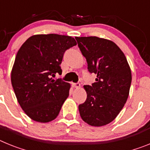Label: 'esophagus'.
Wrapping results in <instances>:
<instances>
[{
	"label": "esophagus",
	"mask_w": 150,
	"mask_h": 150,
	"mask_svg": "<svg viewBox=\"0 0 150 150\" xmlns=\"http://www.w3.org/2000/svg\"><path fill=\"white\" fill-rule=\"evenodd\" d=\"M72 86L74 87V88H79L80 87V83H72Z\"/></svg>",
	"instance_id": "34e87169"
}]
</instances>
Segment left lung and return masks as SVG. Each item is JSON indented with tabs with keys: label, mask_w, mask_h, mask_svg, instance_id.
Returning <instances> with one entry per match:
<instances>
[{
	"label": "left lung",
	"mask_w": 150,
	"mask_h": 150,
	"mask_svg": "<svg viewBox=\"0 0 150 150\" xmlns=\"http://www.w3.org/2000/svg\"><path fill=\"white\" fill-rule=\"evenodd\" d=\"M75 38L88 71L97 74L95 83L84 86L87 98L79 105V114L91 126L105 125L115 120L126 103L131 69L122 51L112 41L97 37Z\"/></svg>",
	"instance_id": "8db88e82"
}]
</instances>
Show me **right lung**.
<instances>
[{
  "label": "right lung",
  "mask_w": 150,
  "mask_h": 150,
  "mask_svg": "<svg viewBox=\"0 0 150 150\" xmlns=\"http://www.w3.org/2000/svg\"><path fill=\"white\" fill-rule=\"evenodd\" d=\"M74 38L55 34L31 36L16 56L11 72L13 90L22 109L36 122L58 116L71 86L62 79L60 64L65 51L76 46Z\"/></svg>",
  "instance_id": "obj_1"
}]
</instances>
